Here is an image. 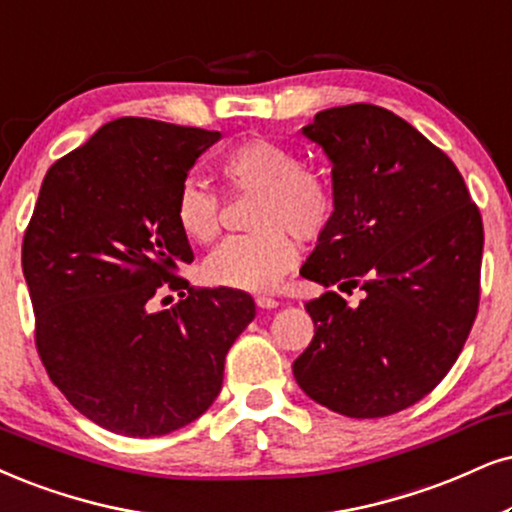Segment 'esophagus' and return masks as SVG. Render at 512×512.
I'll return each mask as SVG.
<instances>
[{
	"label": "esophagus",
	"instance_id": "1",
	"mask_svg": "<svg viewBox=\"0 0 512 512\" xmlns=\"http://www.w3.org/2000/svg\"><path fill=\"white\" fill-rule=\"evenodd\" d=\"M255 302L260 309H276L278 304H281L278 300H274V297H267V295H257Z\"/></svg>",
	"mask_w": 512,
	"mask_h": 512
}]
</instances>
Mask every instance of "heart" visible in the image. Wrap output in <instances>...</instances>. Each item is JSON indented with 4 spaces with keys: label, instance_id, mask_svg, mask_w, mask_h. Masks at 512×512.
<instances>
[{
    "label": "heart",
    "instance_id": "heart-1",
    "mask_svg": "<svg viewBox=\"0 0 512 512\" xmlns=\"http://www.w3.org/2000/svg\"><path fill=\"white\" fill-rule=\"evenodd\" d=\"M219 174L234 191L257 193L250 226L205 257L210 286L269 293L297 262V238L314 241L331 224L335 200L319 174L302 167L300 155L269 139H248L219 160ZM174 222L189 241L210 243L219 234V196L198 179H186L174 198Z\"/></svg>",
    "mask_w": 512,
    "mask_h": 512
}]
</instances>
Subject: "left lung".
Listing matches in <instances>:
<instances>
[{
	"instance_id": "obj_1",
	"label": "left lung",
	"mask_w": 512,
	"mask_h": 512,
	"mask_svg": "<svg viewBox=\"0 0 512 512\" xmlns=\"http://www.w3.org/2000/svg\"><path fill=\"white\" fill-rule=\"evenodd\" d=\"M302 134L331 160L335 212L300 274L364 297L349 307L328 290L304 304L314 338L293 375L342 416H392L435 390L468 340L480 210L449 155L385 108H328Z\"/></svg>"
}]
</instances>
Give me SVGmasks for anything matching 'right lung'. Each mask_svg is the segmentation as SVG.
Segmentation results:
<instances>
[{
    "label": "right lung",
    "instance_id": "obj_1",
    "mask_svg": "<svg viewBox=\"0 0 512 512\" xmlns=\"http://www.w3.org/2000/svg\"><path fill=\"white\" fill-rule=\"evenodd\" d=\"M219 139L118 118L42 181L23 238L37 352L70 404L118 435H167L203 416L222 390L226 352L255 319L243 290H193L174 276L193 262L174 198ZM163 282L180 302L158 313Z\"/></svg>",
    "mask_w": 512,
    "mask_h": 512
}]
</instances>
